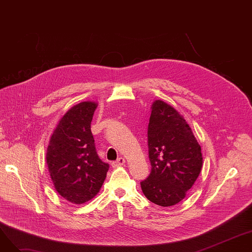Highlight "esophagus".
I'll list each match as a JSON object with an SVG mask.
<instances>
[{
    "label": "esophagus",
    "mask_w": 252,
    "mask_h": 252,
    "mask_svg": "<svg viewBox=\"0 0 252 252\" xmlns=\"http://www.w3.org/2000/svg\"><path fill=\"white\" fill-rule=\"evenodd\" d=\"M126 163V159L124 157H119L117 160L113 161L111 164L113 167H117V166H121V165H124Z\"/></svg>",
    "instance_id": "34e87169"
}]
</instances>
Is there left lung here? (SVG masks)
I'll list each match as a JSON object with an SVG mask.
<instances>
[{"mask_svg":"<svg viewBox=\"0 0 252 252\" xmlns=\"http://www.w3.org/2000/svg\"><path fill=\"white\" fill-rule=\"evenodd\" d=\"M149 177L141 182L148 200L163 207L182 201L199 176L201 147L184 116L162 100L151 106L148 126Z\"/></svg>","mask_w":252,"mask_h":252,"instance_id":"left-lung-1","label":"left lung"}]
</instances>
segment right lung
<instances>
[{"label": "right lung", "instance_id": "add662e5", "mask_svg": "<svg viewBox=\"0 0 252 252\" xmlns=\"http://www.w3.org/2000/svg\"><path fill=\"white\" fill-rule=\"evenodd\" d=\"M97 106L94 101L72 106L59 121L47 148L46 161L54 188L73 204L93 199L109 168L96 152L91 130Z\"/></svg>", "mask_w": 252, "mask_h": 252}]
</instances>
